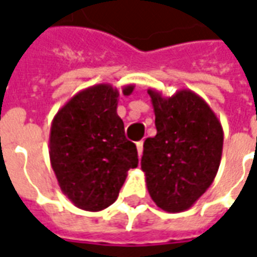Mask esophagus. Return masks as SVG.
Returning <instances> with one entry per match:
<instances>
[{
    "mask_svg": "<svg viewBox=\"0 0 257 257\" xmlns=\"http://www.w3.org/2000/svg\"><path fill=\"white\" fill-rule=\"evenodd\" d=\"M136 147H138V154H139V157H142V153H143V142H138Z\"/></svg>",
    "mask_w": 257,
    "mask_h": 257,
    "instance_id": "obj_1",
    "label": "esophagus"
}]
</instances>
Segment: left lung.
Wrapping results in <instances>:
<instances>
[{
  "label": "left lung",
  "mask_w": 257,
  "mask_h": 257,
  "mask_svg": "<svg viewBox=\"0 0 257 257\" xmlns=\"http://www.w3.org/2000/svg\"><path fill=\"white\" fill-rule=\"evenodd\" d=\"M157 135L145 142L142 171L158 208L190 209L213 183L223 151V128L209 104L190 89L165 97L149 89Z\"/></svg>",
  "instance_id": "8db88e82"
}]
</instances>
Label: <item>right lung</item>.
Listing matches in <instances>:
<instances>
[{"label": "right lung", "instance_id": "right-lung-1", "mask_svg": "<svg viewBox=\"0 0 257 257\" xmlns=\"http://www.w3.org/2000/svg\"><path fill=\"white\" fill-rule=\"evenodd\" d=\"M135 85H126L129 96ZM117 88L89 86L74 95L53 117L49 135L51 165L62 193L77 208L99 212L117 199L138 150L125 138L117 114Z\"/></svg>", "mask_w": 257, "mask_h": 257}]
</instances>
